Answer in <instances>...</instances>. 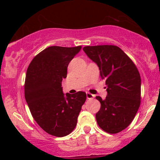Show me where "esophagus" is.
<instances>
[{
	"label": "esophagus",
	"mask_w": 160,
	"mask_h": 160,
	"mask_svg": "<svg viewBox=\"0 0 160 160\" xmlns=\"http://www.w3.org/2000/svg\"><path fill=\"white\" fill-rule=\"evenodd\" d=\"M94 97H95V95H92V94H91L89 92H87V99H92Z\"/></svg>",
	"instance_id": "obj_1"
}]
</instances>
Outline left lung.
<instances>
[{
	"mask_svg": "<svg viewBox=\"0 0 160 160\" xmlns=\"http://www.w3.org/2000/svg\"><path fill=\"white\" fill-rule=\"evenodd\" d=\"M87 57L99 68L102 79L106 80L107 96L100 102L96 120L102 130L117 133L128 128L141 104V79L130 58L117 46L85 47Z\"/></svg>",
	"mask_w": 160,
	"mask_h": 160,
	"instance_id": "obj_1",
	"label": "left lung"
}]
</instances>
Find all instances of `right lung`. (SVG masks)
<instances>
[{
    "label": "right lung",
    "mask_w": 160,
    "mask_h": 160,
    "mask_svg": "<svg viewBox=\"0 0 160 160\" xmlns=\"http://www.w3.org/2000/svg\"><path fill=\"white\" fill-rule=\"evenodd\" d=\"M82 47H49L32 59L26 73L25 97L31 114L45 132L57 137L70 134L76 128L84 92L63 93L62 81L69 62Z\"/></svg>",
    "instance_id": "1"
}]
</instances>
